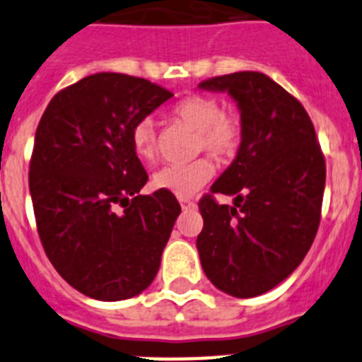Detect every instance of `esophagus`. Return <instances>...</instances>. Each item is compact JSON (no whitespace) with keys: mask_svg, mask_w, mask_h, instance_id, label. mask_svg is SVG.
<instances>
[{"mask_svg":"<svg viewBox=\"0 0 362 362\" xmlns=\"http://www.w3.org/2000/svg\"><path fill=\"white\" fill-rule=\"evenodd\" d=\"M180 206H182V209H191V208H195V202H193V200L184 199V197H182V199H180Z\"/></svg>","mask_w":362,"mask_h":362,"instance_id":"34e87169","label":"esophagus"}]
</instances>
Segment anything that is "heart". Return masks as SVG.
Instances as JSON below:
<instances>
[{
  "label": "heart",
  "instance_id": "heart-1",
  "mask_svg": "<svg viewBox=\"0 0 362 362\" xmlns=\"http://www.w3.org/2000/svg\"><path fill=\"white\" fill-rule=\"evenodd\" d=\"M176 119L199 132L197 147L208 151L215 158L232 156L241 141V124L235 115L224 114L211 97H186L173 108ZM130 141L136 154L144 160L156 156V124L151 117H144L132 127ZM214 176V165L206 158L189 163H169L158 169L153 176V186L176 197H189L208 184Z\"/></svg>",
  "mask_w": 362,
  "mask_h": 362
}]
</instances>
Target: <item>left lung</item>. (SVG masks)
Here are the masks:
<instances>
[{"label": "left lung", "mask_w": 362, "mask_h": 362, "mask_svg": "<svg viewBox=\"0 0 362 362\" xmlns=\"http://www.w3.org/2000/svg\"><path fill=\"white\" fill-rule=\"evenodd\" d=\"M199 88L238 103L241 145L211 186L233 204H217L211 195L199 202L204 228L197 250L218 291L252 298L281 284L311 248L326 162L305 108L265 73H230Z\"/></svg>", "instance_id": "1"}]
</instances>
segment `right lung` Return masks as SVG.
Here are the masks:
<instances>
[{
  "label": "right lung",
  "instance_id": "obj_1",
  "mask_svg": "<svg viewBox=\"0 0 362 362\" xmlns=\"http://www.w3.org/2000/svg\"><path fill=\"white\" fill-rule=\"evenodd\" d=\"M171 97L103 71L57 93L38 123L29 165L38 235L57 272L93 300L138 296L158 274L180 204L162 189L139 195L148 176L130 132Z\"/></svg>",
  "mask_w": 362,
  "mask_h": 362
}]
</instances>
